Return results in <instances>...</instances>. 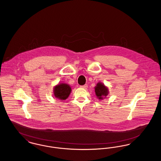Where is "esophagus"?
I'll return each mask as SVG.
<instances>
[{
    "instance_id": "34e87169",
    "label": "esophagus",
    "mask_w": 161,
    "mask_h": 161,
    "mask_svg": "<svg viewBox=\"0 0 161 161\" xmlns=\"http://www.w3.org/2000/svg\"><path fill=\"white\" fill-rule=\"evenodd\" d=\"M81 88H83V89H86L87 88V84H84V85H83V86H80Z\"/></svg>"
}]
</instances>
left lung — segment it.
<instances>
[{"mask_svg":"<svg viewBox=\"0 0 161 161\" xmlns=\"http://www.w3.org/2000/svg\"><path fill=\"white\" fill-rule=\"evenodd\" d=\"M95 92L97 98L100 100L106 98L109 92L107 86L101 82H99L96 84L95 87Z\"/></svg>","mask_w":161,"mask_h":161,"instance_id":"1","label":"left lung"}]
</instances>
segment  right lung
<instances>
[{
  "mask_svg": "<svg viewBox=\"0 0 161 161\" xmlns=\"http://www.w3.org/2000/svg\"><path fill=\"white\" fill-rule=\"evenodd\" d=\"M71 91L72 89L69 84L64 83L56 85L53 89L54 97L62 101L66 100L69 97Z\"/></svg>",
  "mask_w": 161,
  "mask_h": 161,
  "instance_id": "add662e5",
  "label": "right lung"
}]
</instances>
